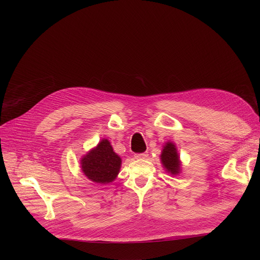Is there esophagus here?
I'll return each mask as SVG.
<instances>
[{"label": "esophagus", "mask_w": 260, "mask_h": 260, "mask_svg": "<svg viewBox=\"0 0 260 260\" xmlns=\"http://www.w3.org/2000/svg\"><path fill=\"white\" fill-rule=\"evenodd\" d=\"M147 156H148L147 153H140V154H136V155H135V158H136V159H144V158H146Z\"/></svg>", "instance_id": "1"}]
</instances>
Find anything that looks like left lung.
<instances>
[{"label":"left lung","mask_w":260,"mask_h":260,"mask_svg":"<svg viewBox=\"0 0 260 260\" xmlns=\"http://www.w3.org/2000/svg\"><path fill=\"white\" fill-rule=\"evenodd\" d=\"M162 165L165 166L168 172L173 175L178 174L180 171V161L179 156L177 154V149L172 142H168L163 146V151L161 154Z\"/></svg>","instance_id":"1"}]
</instances>
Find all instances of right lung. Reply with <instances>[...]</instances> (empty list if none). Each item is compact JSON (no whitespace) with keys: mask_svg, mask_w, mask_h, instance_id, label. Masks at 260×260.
Returning a JSON list of instances; mask_svg holds the SVG:
<instances>
[{"mask_svg":"<svg viewBox=\"0 0 260 260\" xmlns=\"http://www.w3.org/2000/svg\"><path fill=\"white\" fill-rule=\"evenodd\" d=\"M82 171L88 179L97 183H109L120 171L121 158L114 152L108 140H102L97 147L81 160Z\"/></svg>","mask_w":260,"mask_h":260,"instance_id":"obj_1","label":"right lung"}]
</instances>
